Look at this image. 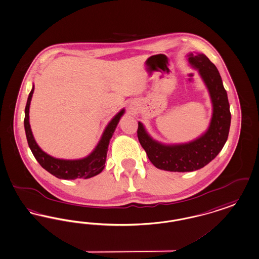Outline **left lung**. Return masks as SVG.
I'll list each match as a JSON object with an SVG mask.
<instances>
[{
	"label": "left lung",
	"instance_id": "obj_1",
	"mask_svg": "<svg viewBox=\"0 0 259 259\" xmlns=\"http://www.w3.org/2000/svg\"><path fill=\"white\" fill-rule=\"evenodd\" d=\"M188 57L201 75L213 103V116L206 133L189 144L164 145L152 140L141 122L137 130L139 142L150 162L168 171H193L206 166L223 149L231 121L228 94L215 64L203 54L191 53Z\"/></svg>",
	"mask_w": 259,
	"mask_h": 259
}]
</instances>
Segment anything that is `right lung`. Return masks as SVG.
<instances>
[{"label": "right lung", "instance_id": "add662e5", "mask_svg": "<svg viewBox=\"0 0 259 259\" xmlns=\"http://www.w3.org/2000/svg\"><path fill=\"white\" fill-rule=\"evenodd\" d=\"M33 90H34V87H32L31 93L29 94L27 105L25 108L24 126H25V132H26L28 145L30 146L31 152L34 156V158L36 159V161L48 172L61 179H67V180L76 179V178L87 179L100 174L105 166L110 139L114 134V129L118 123L121 115L124 114V110H121L118 114H116L106 127L99 144L97 145L96 148L93 150L91 155L81 160L56 159L52 156L46 154L44 151H42L40 147L35 143L31 133V126L29 122V110H30V104H31Z\"/></svg>", "mask_w": 259, "mask_h": 259}]
</instances>
